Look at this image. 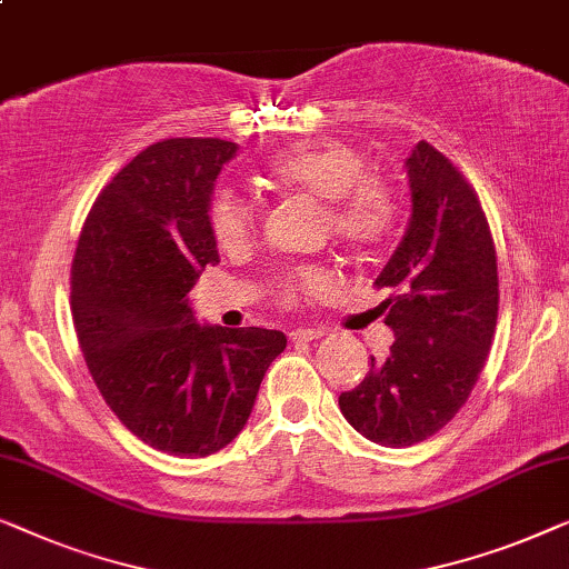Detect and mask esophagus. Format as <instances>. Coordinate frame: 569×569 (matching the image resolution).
<instances>
[{
	"label": "esophagus",
	"instance_id": "esophagus-1",
	"mask_svg": "<svg viewBox=\"0 0 569 569\" xmlns=\"http://www.w3.org/2000/svg\"><path fill=\"white\" fill-rule=\"evenodd\" d=\"M325 335V330H319V327H299V330H291L288 332V338L293 342H311V340H319Z\"/></svg>",
	"mask_w": 569,
	"mask_h": 569
}]
</instances>
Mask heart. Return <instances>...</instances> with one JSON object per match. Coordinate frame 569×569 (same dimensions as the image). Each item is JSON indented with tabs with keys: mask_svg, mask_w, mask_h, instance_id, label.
I'll return each instance as SVG.
<instances>
[{
	"mask_svg": "<svg viewBox=\"0 0 569 569\" xmlns=\"http://www.w3.org/2000/svg\"><path fill=\"white\" fill-rule=\"evenodd\" d=\"M270 190L322 203L332 237L356 252H368L395 234L399 201L395 188L368 172V157L346 141L301 143L273 154L262 167ZM208 229L221 250H239L250 242L254 208L234 190L219 188L208 201ZM330 270L296 268L276 281L283 307H296L311 293L327 291Z\"/></svg>",
	"mask_w": 569,
	"mask_h": 569,
	"instance_id": "heart-1",
	"label": "heart"
}]
</instances>
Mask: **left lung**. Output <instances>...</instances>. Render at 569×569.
<instances>
[{
  "label": "left lung",
  "mask_w": 569,
  "mask_h": 569,
  "mask_svg": "<svg viewBox=\"0 0 569 569\" xmlns=\"http://www.w3.org/2000/svg\"><path fill=\"white\" fill-rule=\"evenodd\" d=\"M412 216L402 244L376 286L395 330L389 356L376 361L340 410L368 441L415 446L467 405L498 325V252L492 231L451 159L420 141L407 159Z\"/></svg>",
  "instance_id": "1"
}]
</instances>
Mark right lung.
Masks as SVG:
<instances>
[{"mask_svg":"<svg viewBox=\"0 0 569 569\" xmlns=\"http://www.w3.org/2000/svg\"><path fill=\"white\" fill-rule=\"evenodd\" d=\"M237 149L151 143L102 188L71 260V317L102 399L139 441L190 459L234 441L286 348L278 330L201 327L188 303L219 262L208 201Z\"/></svg>","mask_w":569,"mask_h":569,"instance_id":"obj_1","label":"right lung"}]
</instances>
